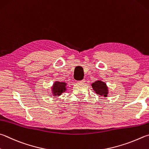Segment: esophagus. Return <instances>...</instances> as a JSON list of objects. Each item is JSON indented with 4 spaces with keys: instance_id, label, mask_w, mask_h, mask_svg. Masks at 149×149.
<instances>
[{
    "instance_id": "esophagus-1",
    "label": "esophagus",
    "mask_w": 149,
    "mask_h": 149,
    "mask_svg": "<svg viewBox=\"0 0 149 149\" xmlns=\"http://www.w3.org/2000/svg\"><path fill=\"white\" fill-rule=\"evenodd\" d=\"M85 82V79H82V80H80V81H77V83H81V84H83V83H84Z\"/></svg>"
}]
</instances>
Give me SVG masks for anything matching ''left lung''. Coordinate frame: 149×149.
Segmentation results:
<instances>
[{"mask_svg":"<svg viewBox=\"0 0 149 149\" xmlns=\"http://www.w3.org/2000/svg\"><path fill=\"white\" fill-rule=\"evenodd\" d=\"M92 86L94 89V91L96 92L99 95L104 96L106 97L108 94L107 86L105 85V83L101 81H97L92 84Z\"/></svg>","mask_w":149,"mask_h":149,"instance_id":"8db88e82","label":"left lung"}]
</instances>
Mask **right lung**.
Listing matches in <instances>:
<instances>
[{
    "label": "right lung",
    "instance_id": "1",
    "mask_svg": "<svg viewBox=\"0 0 149 149\" xmlns=\"http://www.w3.org/2000/svg\"><path fill=\"white\" fill-rule=\"evenodd\" d=\"M66 83H60L55 82L53 86V93L54 95H61L66 90Z\"/></svg>",
    "mask_w": 149,
    "mask_h": 149
}]
</instances>
